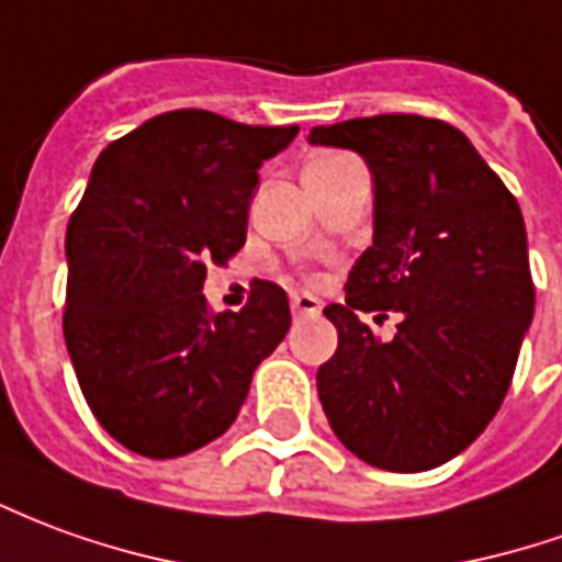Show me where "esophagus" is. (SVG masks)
<instances>
[{"instance_id":"34e87169","label":"esophagus","mask_w":562,"mask_h":562,"mask_svg":"<svg viewBox=\"0 0 562 562\" xmlns=\"http://www.w3.org/2000/svg\"><path fill=\"white\" fill-rule=\"evenodd\" d=\"M319 297H313L307 292H294L292 294V313L294 316H316L319 313Z\"/></svg>"}]
</instances>
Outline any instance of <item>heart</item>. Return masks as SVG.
Masks as SVG:
<instances>
[{
  "mask_svg": "<svg viewBox=\"0 0 562 562\" xmlns=\"http://www.w3.org/2000/svg\"><path fill=\"white\" fill-rule=\"evenodd\" d=\"M337 155H316V158L307 160V167H319V164H328V160H335Z\"/></svg>",
  "mask_w": 562,
  "mask_h": 562,
  "instance_id": "obj_1",
  "label": "heart"
}]
</instances>
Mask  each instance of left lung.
I'll list each match as a JSON object with an SVG mask.
<instances>
[{"instance_id":"obj_1","label":"left lung","mask_w":562,"mask_h":562,"mask_svg":"<svg viewBox=\"0 0 562 562\" xmlns=\"http://www.w3.org/2000/svg\"><path fill=\"white\" fill-rule=\"evenodd\" d=\"M313 145L359 151L374 176V243L328 304L337 352L316 374L340 445L386 472L462 453L512 386L536 289L527 227L465 133L438 117L374 115L313 127ZM403 316L390 345L359 312Z\"/></svg>"}]
</instances>
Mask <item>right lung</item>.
Instances as JSON below:
<instances>
[{
	"mask_svg": "<svg viewBox=\"0 0 562 562\" xmlns=\"http://www.w3.org/2000/svg\"><path fill=\"white\" fill-rule=\"evenodd\" d=\"M294 136L179 109L93 164L66 227L63 337L93 417L139 457H186L231 429L292 325L280 285L255 280L240 313H213L203 280L240 252L258 167Z\"/></svg>",
	"mask_w": 562,
	"mask_h": 562,
	"instance_id": "add662e5",
	"label": "right lung"
}]
</instances>
